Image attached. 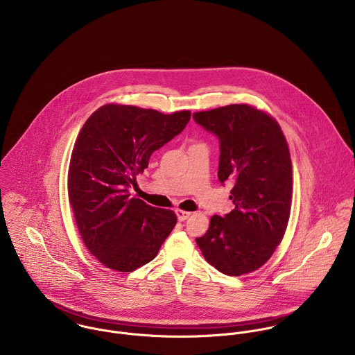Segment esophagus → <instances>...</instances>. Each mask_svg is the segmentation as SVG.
Masks as SVG:
<instances>
[{
    "label": "esophagus",
    "mask_w": 355,
    "mask_h": 355,
    "mask_svg": "<svg viewBox=\"0 0 355 355\" xmlns=\"http://www.w3.org/2000/svg\"><path fill=\"white\" fill-rule=\"evenodd\" d=\"M190 211H186V210H180V209H178L176 210V216H178V220L179 221H184V220H187L189 217H190Z\"/></svg>",
    "instance_id": "1"
}]
</instances>
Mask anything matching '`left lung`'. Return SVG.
Returning a JSON list of instances; mask_svg holds the SVG:
<instances>
[{"label":"left lung","instance_id":"left-lung-1","mask_svg":"<svg viewBox=\"0 0 355 355\" xmlns=\"http://www.w3.org/2000/svg\"><path fill=\"white\" fill-rule=\"evenodd\" d=\"M193 119L220 144L218 180H234L235 207L210 218L197 238L205 259L228 276L261 268L282 242L291 210L293 165L277 121L249 105L197 112Z\"/></svg>","mask_w":355,"mask_h":355}]
</instances>
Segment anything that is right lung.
Here are the masks:
<instances>
[{
	"label": "right lung",
	"instance_id": "right-lung-1",
	"mask_svg": "<svg viewBox=\"0 0 355 355\" xmlns=\"http://www.w3.org/2000/svg\"><path fill=\"white\" fill-rule=\"evenodd\" d=\"M190 110L162 114L131 105H103L75 142L68 196L80 236L101 263L131 272L150 262L173 230L172 210L131 197L153 153L179 135Z\"/></svg>",
	"mask_w": 355,
	"mask_h": 355
}]
</instances>
